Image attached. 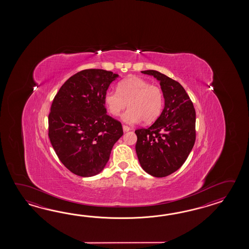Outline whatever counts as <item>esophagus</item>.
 Listing matches in <instances>:
<instances>
[{
    "instance_id": "34e87169",
    "label": "esophagus",
    "mask_w": 249,
    "mask_h": 249,
    "mask_svg": "<svg viewBox=\"0 0 249 249\" xmlns=\"http://www.w3.org/2000/svg\"><path fill=\"white\" fill-rule=\"evenodd\" d=\"M123 130H124V132H128V131H130V130H132V129H131L130 127L125 125V124H124V125H123Z\"/></svg>"
}]
</instances>
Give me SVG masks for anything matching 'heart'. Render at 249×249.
<instances>
[{
  "instance_id": "obj_1",
  "label": "heart",
  "mask_w": 249,
  "mask_h": 249,
  "mask_svg": "<svg viewBox=\"0 0 249 249\" xmlns=\"http://www.w3.org/2000/svg\"><path fill=\"white\" fill-rule=\"evenodd\" d=\"M104 102L108 112L114 117L123 116L124 121L136 124L142 120L145 124L156 121L164 106V93L158 85H150L147 80L131 76L117 85V90H108L104 96Z\"/></svg>"
}]
</instances>
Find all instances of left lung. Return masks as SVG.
Here are the masks:
<instances>
[{
	"mask_svg": "<svg viewBox=\"0 0 249 249\" xmlns=\"http://www.w3.org/2000/svg\"><path fill=\"white\" fill-rule=\"evenodd\" d=\"M160 82L164 107L151 126L137 129L135 146L142 169L165 177L184 164L196 141V111L186 90L175 80L156 70L142 71Z\"/></svg>",
	"mask_w": 249,
	"mask_h": 249,
	"instance_id": "left-lung-1",
	"label": "left lung"
}]
</instances>
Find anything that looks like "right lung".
<instances>
[{"label":"right lung","instance_id":"obj_1","mask_svg":"<svg viewBox=\"0 0 249 249\" xmlns=\"http://www.w3.org/2000/svg\"><path fill=\"white\" fill-rule=\"evenodd\" d=\"M118 74L85 69L65 82L49 114V138L61 163L74 175L90 177L104 169L121 123L107 115L104 96Z\"/></svg>","mask_w":249,"mask_h":249}]
</instances>
